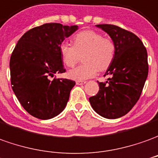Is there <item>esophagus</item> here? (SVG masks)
<instances>
[{"label":"esophagus","instance_id":"obj_1","mask_svg":"<svg viewBox=\"0 0 158 158\" xmlns=\"http://www.w3.org/2000/svg\"><path fill=\"white\" fill-rule=\"evenodd\" d=\"M85 83H86L85 81H77V85H82V84H85Z\"/></svg>","mask_w":158,"mask_h":158}]
</instances>
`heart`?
Listing matches in <instances>:
<instances>
[{"mask_svg":"<svg viewBox=\"0 0 158 158\" xmlns=\"http://www.w3.org/2000/svg\"><path fill=\"white\" fill-rule=\"evenodd\" d=\"M115 53L114 40L91 30L77 33L73 38L72 45L67 43L60 45L62 60L68 68H73L82 56L83 63L69 72V77L78 81L94 77L98 69H106L113 63Z\"/></svg>","mask_w":158,"mask_h":158,"instance_id":"b5f03b06","label":"heart"}]
</instances>
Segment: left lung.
<instances>
[{
    "label": "left lung",
    "mask_w": 158,
    "mask_h": 158,
    "mask_svg": "<svg viewBox=\"0 0 158 158\" xmlns=\"http://www.w3.org/2000/svg\"><path fill=\"white\" fill-rule=\"evenodd\" d=\"M108 33L116 45L113 63L106 70L107 80L99 82V92L89 98L97 114L117 118L130 112L139 101L149 70L147 51L139 37L121 27L97 25Z\"/></svg>",
    "instance_id": "8db88e82"
}]
</instances>
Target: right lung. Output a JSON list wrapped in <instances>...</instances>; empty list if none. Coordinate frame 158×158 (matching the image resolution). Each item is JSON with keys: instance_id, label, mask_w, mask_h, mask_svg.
<instances>
[{"instance_id": "1", "label": "right lung", "mask_w": 158, "mask_h": 158, "mask_svg": "<svg viewBox=\"0 0 158 158\" xmlns=\"http://www.w3.org/2000/svg\"><path fill=\"white\" fill-rule=\"evenodd\" d=\"M77 30V26L46 23L27 31L12 52V89L25 110L35 118H52L66 106L76 82L51 77L66 71L60 45Z\"/></svg>"}]
</instances>
